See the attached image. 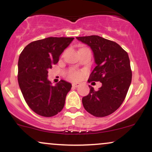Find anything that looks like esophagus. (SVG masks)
<instances>
[{
  "mask_svg": "<svg viewBox=\"0 0 152 152\" xmlns=\"http://www.w3.org/2000/svg\"><path fill=\"white\" fill-rule=\"evenodd\" d=\"M80 86V83H72V86L74 87V88H77Z\"/></svg>",
  "mask_w": 152,
  "mask_h": 152,
  "instance_id": "34e87169",
  "label": "esophagus"
}]
</instances>
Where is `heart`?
Listing matches in <instances>:
<instances>
[{"label": "heart", "instance_id": "1", "mask_svg": "<svg viewBox=\"0 0 152 152\" xmlns=\"http://www.w3.org/2000/svg\"><path fill=\"white\" fill-rule=\"evenodd\" d=\"M81 77V73L77 71L71 70L69 73V78L72 80H77Z\"/></svg>", "mask_w": 152, "mask_h": 152}]
</instances>
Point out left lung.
<instances>
[{"instance_id":"obj_1","label":"left lung","mask_w":152,"mask_h":152,"mask_svg":"<svg viewBox=\"0 0 152 152\" xmlns=\"http://www.w3.org/2000/svg\"><path fill=\"white\" fill-rule=\"evenodd\" d=\"M92 50L96 66L88 81H100L102 86L83 97L84 109L96 117L112 114L119 108L126 97L132 74L128 53L118 43L99 36L76 37Z\"/></svg>"}]
</instances>
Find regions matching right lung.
I'll use <instances>...</instances> for the list:
<instances>
[{
    "label": "right lung",
    "instance_id": "right-lung-1",
    "mask_svg": "<svg viewBox=\"0 0 152 152\" xmlns=\"http://www.w3.org/2000/svg\"><path fill=\"white\" fill-rule=\"evenodd\" d=\"M74 39L48 37L38 40L27 45L19 56V86L28 105L40 116H55L64 108L72 85L61 80L52 86L48 71L58 63L60 56Z\"/></svg>",
    "mask_w": 152,
    "mask_h": 152
}]
</instances>
